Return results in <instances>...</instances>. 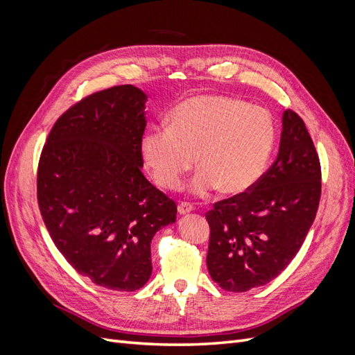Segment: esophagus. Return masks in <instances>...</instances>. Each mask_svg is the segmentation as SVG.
<instances>
[{
  "label": "esophagus",
  "mask_w": 355,
  "mask_h": 355,
  "mask_svg": "<svg viewBox=\"0 0 355 355\" xmlns=\"http://www.w3.org/2000/svg\"><path fill=\"white\" fill-rule=\"evenodd\" d=\"M192 210H194V207H192V204L189 202H180L178 206L179 214H187V213H191Z\"/></svg>",
  "instance_id": "1"
}]
</instances>
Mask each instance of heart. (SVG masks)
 Here are the masks:
<instances>
[{
    "instance_id": "heart-1",
    "label": "heart",
    "mask_w": 355,
    "mask_h": 355,
    "mask_svg": "<svg viewBox=\"0 0 355 355\" xmlns=\"http://www.w3.org/2000/svg\"><path fill=\"white\" fill-rule=\"evenodd\" d=\"M275 123L261 106L227 96H194L171 111L170 125L148 130L141 154L159 187L176 189L197 164L191 191L207 197L222 188L239 196L265 173L275 144Z\"/></svg>"
}]
</instances>
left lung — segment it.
<instances>
[{
	"label": "left lung",
	"mask_w": 355,
	"mask_h": 355,
	"mask_svg": "<svg viewBox=\"0 0 355 355\" xmlns=\"http://www.w3.org/2000/svg\"><path fill=\"white\" fill-rule=\"evenodd\" d=\"M278 155L244 194L214 202L207 270L228 292H247L274 280L292 262L313 225L321 168L305 123L284 111Z\"/></svg>",
	"instance_id": "left-lung-1"
}]
</instances>
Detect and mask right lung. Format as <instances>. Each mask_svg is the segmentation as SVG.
Instances as JSON below:
<instances>
[{
	"instance_id": "1",
	"label": "right lung",
	"mask_w": 355,
	"mask_h": 355,
	"mask_svg": "<svg viewBox=\"0 0 355 355\" xmlns=\"http://www.w3.org/2000/svg\"><path fill=\"white\" fill-rule=\"evenodd\" d=\"M146 101L130 84L90 94L59 116L38 164V206L53 243L81 275L121 292L146 284L151 241L178 213L142 173Z\"/></svg>"
}]
</instances>
